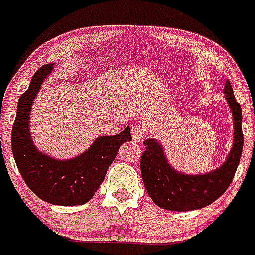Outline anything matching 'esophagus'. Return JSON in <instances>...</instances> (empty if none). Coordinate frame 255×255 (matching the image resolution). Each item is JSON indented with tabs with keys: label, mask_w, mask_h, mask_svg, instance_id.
<instances>
[{
	"label": "esophagus",
	"mask_w": 255,
	"mask_h": 255,
	"mask_svg": "<svg viewBox=\"0 0 255 255\" xmlns=\"http://www.w3.org/2000/svg\"><path fill=\"white\" fill-rule=\"evenodd\" d=\"M131 135H132V139H134V141H140L141 139L145 136V129L139 125L134 126V128L131 129Z\"/></svg>",
	"instance_id": "obj_1"
}]
</instances>
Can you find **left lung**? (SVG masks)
Returning <instances> with one entry per match:
<instances>
[{
    "label": "left lung",
    "instance_id": "obj_1",
    "mask_svg": "<svg viewBox=\"0 0 255 255\" xmlns=\"http://www.w3.org/2000/svg\"><path fill=\"white\" fill-rule=\"evenodd\" d=\"M234 119V145L229 157L217 170L206 175H184L168 164L161 144L154 139L144 141L140 170L148 195L158 207L167 211L186 212L204 208L217 200L230 186L242 157L244 136L242 130V107L227 80L224 89Z\"/></svg>",
    "mask_w": 255,
    "mask_h": 255
}]
</instances>
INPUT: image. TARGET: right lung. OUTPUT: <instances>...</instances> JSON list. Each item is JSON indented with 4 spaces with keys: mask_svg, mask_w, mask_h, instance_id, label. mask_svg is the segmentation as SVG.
Listing matches in <instances>:
<instances>
[{
    "mask_svg": "<svg viewBox=\"0 0 255 255\" xmlns=\"http://www.w3.org/2000/svg\"><path fill=\"white\" fill-rule=\"evenodd\" d=\"M52 69L53 64L39 67L28 91L19 98L11 148L20 175L37 197L57 206H80L94 197L117 150L121 144L131 140V134L126 126L120 134L97 138L87 152L69 161H57L38 152L29 132V114L43 79Z\"/></svg>",
    "mask_w": 255,
    "mask_h": 255,
    "instance_id": "add662e5",
    "label": "right lung"
}]
</instances>
